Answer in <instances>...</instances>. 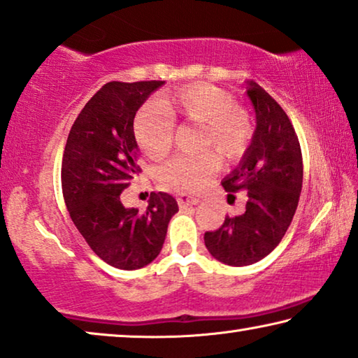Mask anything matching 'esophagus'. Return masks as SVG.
I'll return each mask as SVG.
<instances>
[{
    "mask_svg": "<svg viewBox=\"0 0 358 358\" xmlns=\"http://www.w3.org/2000/svg\"><path fill=\"white\" fill-rule=\"evenodd\" d=\"M177 201H178L180 208H188V206H194V204H198V203H199V199L191 198V196H186V194H181V196H178Z\"/></svg>",
    "mask_w": 358,
    "mask_h": 358,
    "instance_id": "34e87169",
    "label": "esophagus"
}]
</instances>
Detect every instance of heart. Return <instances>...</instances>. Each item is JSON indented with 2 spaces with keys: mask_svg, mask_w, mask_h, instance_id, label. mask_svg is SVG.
Here are the masks:
<instances>
[{
  "mask_svg": "<svg viewBox=\"0 0 358 358\" xmlns=\"http://www.w3.org/2000/svg\"><path fill=\"white\" fill-rule=\"evenodd\" d=\"M203 124L199 148L214 149L225 160H238L250 148L253 127L243 110L236 107L227 90L210 84H191L164 100L150 102L134 118V138L150 159H160L172 148L175 122L170 112ZM219 167L213 152L173 155L159 169L164 186L178 193H196L209 183Z\"/></svg>",
  "mask_w": 358,
  "mask_h": 358,
  "instance_id": "heart-1",
  "label": "heart"
}]
</instances>
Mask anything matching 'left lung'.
<instances>
[{
	"label": "left lung",
	"instance_id": "left-lung-1",
	"mask_svg": "<svg viewBox=\"0 0 358 358\" xmlns=\"http://www.w3.org/2000/svg\"><path fill=\"white\" fill-rule=\"evenodd\" d=\"M246 95L255 108L256 129L240 164L222 181L227 193L245 191L246 210L204 234L209 253L229 266L258 263L280 243L303 181L299 138L287 113L255 80H246Z\"/></svg>",
	"mask_w": 358,
	"mask_h": 358
}]
</instances>
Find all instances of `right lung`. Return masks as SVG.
Returning <instances> with one entry per match:
<instances>
[{
  "instance_id": "add662e5",
  "label": "right lung",
  "mask_w": 358,
  "mask_h": 358,
  "mask_svg": "<svg viewBox=\"0 0 358 358\" xmlns=\"http://www.w3.org/2000/svg\"><path fill=\"white\" fill-rule=\"evenodd\" d=\"M164 80L105 84L80 110L69 131L62 164L64 203L79 234L113 268L141 269L162 250L178 204L150 193L144 213L124 208L123 189L139 173L134 117Z\"/></svg>"
}]
</instances>
